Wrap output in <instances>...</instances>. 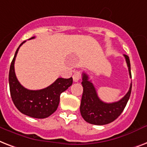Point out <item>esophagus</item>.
Returning <instances> with one entry per match:
<instances>
[{
  "label": "esophagus",
  "mask_w": 147,
  "mask_h": 147,
  "mask_svg": "<svg viewBox=\"0 0 147 147\" xmlns=\"http://www.w3.org/2000/svg\"><path fill=\"white\" fill-rule=\"evenodd\" d=\"M73 79L74 82H78L81 79V74L80 72H75L73 75Z\"/></svg>",
  "instance_id": "34e87169"
}]
</instances>
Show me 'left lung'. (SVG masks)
<instances>
[{
	"instance_id": "left-lung-1",
	"label": "left lung",
	"mask_w": 147,
	"mask_h": 147,
	"mask_svg": "<svg viewBox=\"0 0 147 147\" xmlns=\"http://www.w3.org/2000/svg\"><path fill=\"white\" fill-rule=\"evenodd\" d=\"M124 56L131 78L130 59L127 55H124ZM82 80L83 92L80 109L81 115L86 121L96 125H104L114 121L120 116L131 96L132 83H131L128 92L121 99L115 102L106 103L98 98L96 88L91 80H89V76L86 73H83Z\"/></svg>"
}]
</instances>
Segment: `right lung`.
Returning a JSON list of instances; mask_svg holds the SVG:
<instances>
[{"mask_svg": "<svg viewBox=\"0 0 147 147\" xmlns=\"http://www.w3.org/2000/svg\"><path fill=\"white\" fill-rule=\"evenodd\" d=\"M32 37L30 39L34 38ZM22 42L16 49L9 72L10 96L14 105L21 113L34 118H45L57 110L60 96L73 83V78H57L51 85L39 90H29L23 87L15 74L14 63L19 49L25 42Z\"/></svg>", "mask_w": 147, "mask_h": 147, "instance_id": "1", "label": "right lung"}]
</instances>
